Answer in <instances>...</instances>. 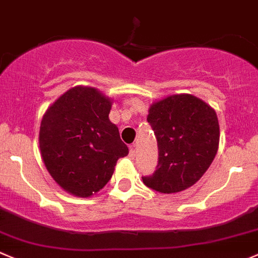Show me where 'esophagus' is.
Wrapping results in <instances>:
<instances>
[{"label": "esophagus", "instance_id": "esophagus-1", "mask_svg": "<svg viewBox=\"0 0 258 258\" xmlns=\"http://www.w3.org/2000/svg\"><path fill=\"white\" fill-rule=\"evenodd\" d=\"M130 156L131 157L136 156V149H135V145H131V146H130Z\"/></svg>", "mask_w": 258, "mask_h": 258}]
</instances>
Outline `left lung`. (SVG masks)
<instances>
[{
    "label": "left lung",
    "instance_id": "left-lung-1",
    "mask_svg": "<svg viewBox=\"0 0 258 258\" xmlns=\"http://www.w3.org/2000/svg\"><path fill=\"white\" fill-rule=\"evenodd\" d=\"M147 122L156 136L159 162L151 176L142 177L144 184L164 194L196 184L218 151L216 111L192 94H171L150 106Z\"/></svg>",
    "mask_w": 258,
    "mask_h": 258
}]
</instances>
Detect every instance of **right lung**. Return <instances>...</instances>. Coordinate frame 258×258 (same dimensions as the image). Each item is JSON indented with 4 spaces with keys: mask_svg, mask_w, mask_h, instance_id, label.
I'll return each mask as SVG.
<instances>
[{
    "mask_svg": "<svg viewBox=\"0 0 258 258\" xmlns=\"http://www.w3.org/2000/svg\"><path fill=\"white\" fill-rule=\"evenodd\" d=\"M112 101L93 87L77 86L59 97L44 113L39 145L45 167L72 196L98 192L128 147L109 121Z\"/></svg>",
    "mask_w": 258,
    "mask_h": 258,
    "instance_id": "right-lung-1",
    "label": "right lung"
}]
</instances>
